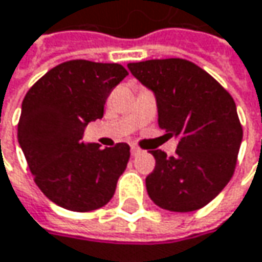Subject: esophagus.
<instances>
[{
  "instance_id": "1",
  "label": "esophagus",
  "mask_w": 262,
  "mask_h": 262,
  "mask_svg": "<svg viewBox=\"0 0 262 262\" xmlns=\"http://www.w3.org/2000/svg\"><path fill=\"white\" fill-rule=\"evenodd\" d=\"M130 153H132V156L135 157V156L141 155V153H142V150H141V148H138V147H135V145H132Z\"/></svg>"
}]
</instances>
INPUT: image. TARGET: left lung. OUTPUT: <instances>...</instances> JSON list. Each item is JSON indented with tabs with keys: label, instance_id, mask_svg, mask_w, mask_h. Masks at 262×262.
<instances>
[{
	"label": "left lung",
	"instance_id": "1",
	"mask_svg": "<svg viewBox=\"0 0 262 262\" xmlns=\"http://www.w3.org/2000/svg\"><path fill=\"white\" fill-rule=\"evenodd\" d=\"M127 67L155 93L159 127L179 139L176 156L150 151L156 166L145 179L148 196L169 211L200 210L222 192L235 169L243 129L234 99L187 60H148Z\"/></svg>",
	"mask_w": 262,
	"mask_h": 262
}]
</instances>
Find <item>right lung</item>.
Instances as JSON below:
<instances>
[{
  "label": "right lung",
  "instance_id": "1",
  "mask_svg": "<svg viewBox=\"0 0 262 262\" xmlns=\"http://www.w3.org/2000/svg\"><path fill=\"white\" fill-rule=\"evenodd\" d=\"M115 62L72 60L41 76L27 93L17 141L38 189L66 210L93 211L111 201L130 147L85 144L88 123L103 117L109 93L127 76Z\"/></svg>",
  "mask_w": 262,
  "mask_h": 262
}]
</instances>
